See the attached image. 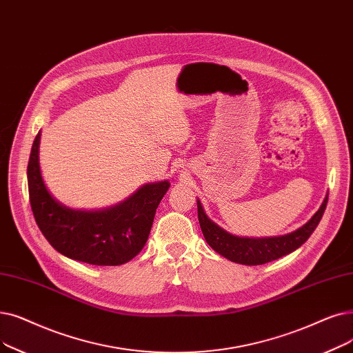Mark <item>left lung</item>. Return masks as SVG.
Returning <instances> with one entry per match:
<instances>
[{"label": "left lung", "mask_w": 353, "mask_h": 353, "mask_svg": "<svg viewBox=\"0 0 353 353\" xmlns=\"http://www.w3.org/2000/svg\"><path fill=\"white\" fill-rule=\"evenodd\" d=\"M327 196L329 193L326 194L319 210L313 214L307 223H304L301 228L296 229L294 232L281 236L243 238L229 234L223 228L208 218L201 201H197V216L203 236L212 250H214L232 263L243 265H261L296 251L310 238L321 216H323L327 205Z\"/></svg>", "instance_id": "obj_1"}]
</instances>
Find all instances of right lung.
Returning a JSON list of instances; mask_svg holds the SVG:
<instances>
[{
  "label": "right lung",
  "instance_id": "1",
  "mask_svg": "<svg viewBox=\"0 0 353 353\" xmlns=\"http://www.w3.org/2000/svg\"><path fill=\"white\" fill-rule=\"evenodd\" d=\"M40 131L27 165L30 205L37 226L62 255L92 265H121L148 239L156 209L170 188L168 180L141 186L127 201L101 210H79L60 203L44 185L39 163Z\"/></svg>",
  "mask_w": 353,
  "mask_h": 353
}]
</instances>
